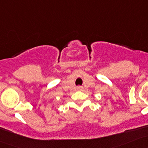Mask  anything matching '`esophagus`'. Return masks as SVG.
Here are the masks:
<instances>
[{
    "instance_id": "1",
    "label": "esophagus",
    "mask_w": 148,
    "mask_h": 148,
    "mask_svg": "<svg viewBox=\"0 0 148 148\" xmlns=\"http://www.w3.org/2000/svg\"><path fill=\"white\" fill-rule=\"evenodd\" d=\"M77 89H78V90H82V86H78V87H77Z\"/></svg>"
}]
</instances>
